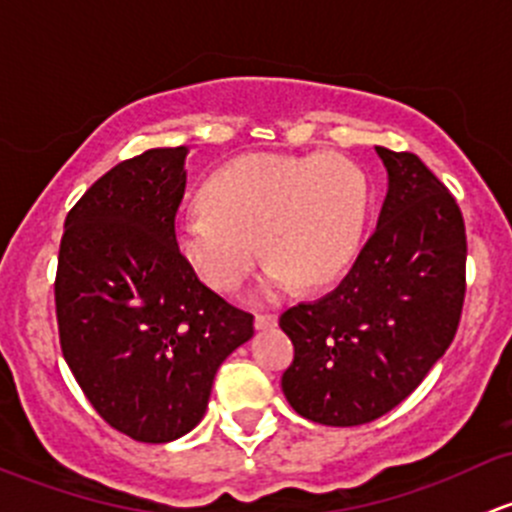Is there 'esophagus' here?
I'll use <instances>...</instances> for the list:
<instances>
[{
  "label": "esophagus",
  "mask_w": 512,
  "mask_h": 512,
  "mask_svg": "<svg viewBox=\"0 0 512 512\" xmlns=\"http://www.w3.org/2000/svg\"><path fill=\"white\" fill-rule=\"evenodd\" d=\"M255 327H257V329H272V327H277V314H270V312L255 314Z\"/></svg>",
  "instance_id": "34e87169"
}]
</instances>
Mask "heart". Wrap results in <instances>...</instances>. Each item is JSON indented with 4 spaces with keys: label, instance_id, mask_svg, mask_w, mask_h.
<instances>
[{
    "label": "heart",
    "instance_id": "b5f03b06",
    "mask_svg": "<svg viewBox=\"0 0 512 512\" xmlns=\"http://www.w3.org/2000/svg\"><path fill=\"white\" fill-rule=\"evenodd\" d=\"M369 210L366 175L339 156L250 153L220 165L183 215L178 245L215 289L245 285L262 252L267 287H327L349 270Z\"/></svg>",
    "mask_w": 512,
    "mask_h": 512
}]
</instances>
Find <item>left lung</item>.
Listing matches in <instances>:
<instances>
[{"label":"left lung","mask_w":512,"mask_h":512,"mask_svg":"<svg viewBox=\"0 0 512 512\" xmlns=\"http://www.w3.org/2000/svg\"><path fill=\"white\" fill-rule=\"evenodd\" d=\"M376 153L389 193L374 235L334 292L280 317L294 344L282 391L322 426H361L399 406L451 347L466 299L456 198L414 153Z\"/></svg>","instance_id":"1"}]
</instances>
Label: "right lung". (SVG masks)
Listing matches in <instances>:
<instances>
[{"label": "right lung", "mask_w": 512, "mask_h": 512, "mask_svg": "<svg viewBox=\"0 0 512 512\" xmlns=\"http://www.w3.org/2000/svg\"><path fill=\"white\" fill-rule=\"evenodd\" d=\"M188 148L121 160L69 210L54 299L71 374L98 416L141 443L193 431L252 314L205 287L175 240Z\"/></svg>", "instance_id": "obj_1"}]
</instances>
